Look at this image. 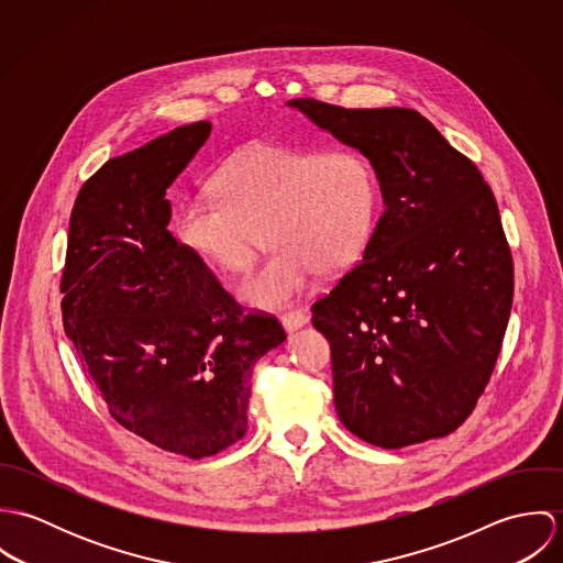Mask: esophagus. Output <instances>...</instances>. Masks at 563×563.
I'll return each instance as SVG.
<instances>
[{
	"mask_svg": "<svg viewBox=\"0 0 563 563\" xmlns=\"http://www.w3.org/2000/svg\"><path fill=\"white\" fill-rule=\"evenodd\" d=\"M310 322V312L308 310H297V312H288L282 317V324L286 331H297L301 327H306Z\"/></svg>",
	"mask_w": 563,
	"mask_h": 563,
	"instance_id": "obj_1",
	"label": "esophagus"
}]
</instances>
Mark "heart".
<instances>
[{"label": "heart", "mask_w": 563, "mask_h": 563, "mask_svg": "<svg viewBox=\"0 0 563 563\" xmlns=\"http://www.w3.org/2000/svg\"><path fill=\"white\" fill-rule=\"evenodd\" d=\"M214 190L179 201L175 234L219 271L241 273L264 230L273 251L239 286L242 301L262 310L292 303L317 271L351 268L379 208L375 168L355 150L255 143L223 162Z\"/></svg>", "instance_id": "1"}]
</instances>
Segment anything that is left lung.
I'll return each mask as SVG.
<instances>
[{
  "mask_svg": "<svg viewBox=\"0 0 563 563\" xmlns=\"http://www.w3.org/2000/svg\"><path fill=\"white\" fill-rule=\"evenodd\" d=\"M288 106L364 154L384 197L362 262L312 306L340 422L382 449L444 438L479 401L511 312L514 262L496 199L411 108Z\"/></svg>",
  "mask_w": 563,
  "mask_h": 563,
  "instance_id": "1",
  "label": "left lung"
}]
</instances>
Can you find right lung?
Listing matches in <instances>:
<instances>
[{"mask_svg":"<svg viewBox=\"0 0 563 563\" xmlns=\"http://www.w3.org/2000/svg\"><path fill=\"white\" fill-rule=\"evenodd\" d=\"M210 132L208 121L181 125L88 177L60 282L65 333L110 416L190 460L246 433L253 366L286 340L168 232L164 195Z\"/></svg>","mask_w":563,"mask_h":563,"instance_id":"1","label":"right lung"}]
</instances>
